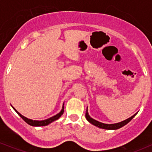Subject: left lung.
<instances>
[{
	"label": "left lung",
	"instance_id": "obj_1",
	"mask_svg": "<svg viewBox=\"0 0 152 152\" xmlns=\"http://www.w3.org/2000/svg\"><path fill=\"white\" fill-rule=\"evenodd\" d=\"M136 113H135L134 115H132V117H130L129 118H128V119L124 120V121L118 122V123H115V124H104V123H102V122L97 121V120H95L93 119V118H91V116L89 115V114L88 113V107H87L86 112V120H88L89 122H90V123L93 124V125L95 126H97V127L101 128V129H104L115 130V129H120V128L122 127V126H124V125H125V124H127L128 122H129L131 120H132L133 118H134V116L136 115Z\"/></svg>",
	"mask_w": 152,
	"mask_h": 152
}]
</instances>
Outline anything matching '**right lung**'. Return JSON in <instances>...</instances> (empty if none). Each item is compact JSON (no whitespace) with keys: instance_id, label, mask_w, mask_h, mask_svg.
Listing matches in <instances>:
<instances>
[{"instance_id":"1","label":"right lung","mask_w":152,"mask_h":152,"mask_svg":"<svg viewBox=\"0 0 152 152\" xmlns=\"http://www.w3.org/2000/svg\"><path fill=\"white\" fill-rule=\"evenodd\" d=\"M64 103L63 104V107H62L61 111H60L59 113H57V115H54V116H53V117H51L50 118H48V119L44 120H33L31 119H28V118L22 115L21 114H20L19 112H18L17 111H16L15 108L12 107H12L13 108V109L14 110V111H15L16 113H18V115H19L20 117L26 122V123H28V124H30V125L33 126H46V125H48V124H50L51 122H53L54 121H55V120L59 119V118L61 117V116L63 115V113H64Z\"/></svg>"}]
</instances>
